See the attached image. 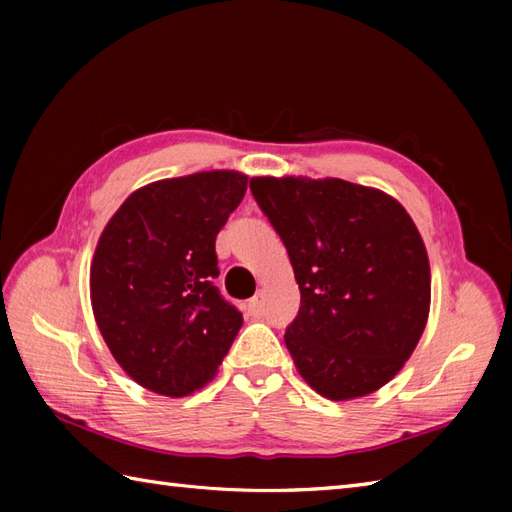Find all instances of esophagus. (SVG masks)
Returning a JSON list of instances; mask_svg holds the SVG:
<instances>
[{"label": "esophagus", "mask_w": 512, "mask_h": 512, "mask_svg": "<svg viewBox=\"0 0 512 512\" xmlns=\"http://www.w3.org/2000/svg\"><path fill=\"white\" fill-rule=\"evenodd\" d=\"M246 308H248L250 317H255V319H257V317H264V310H266V308H264V295H257L255 299H250Z\"/></svg>", "instance_id": "1"}]
</instances>
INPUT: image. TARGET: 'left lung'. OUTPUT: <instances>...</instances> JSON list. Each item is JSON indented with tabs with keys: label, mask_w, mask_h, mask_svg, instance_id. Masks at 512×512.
<instances>
[{
	"label": "left lung",
	"mask_w": 512,
	"mask_h": 512,
	"mask_svg": "<svg viewBox=\"0 0 512 512\" xmlns=\"http://www.w3.org/2000/svg\"><path fill=\"white\" fill-rule=\"evenodd\" d=\"M301 290L286 347L328 400L387 385L416 350L431 306V268L416 224L391 195L341 178H250Z\"/></svg>",
	"instance_id": "obj_1"
}]
</instances>
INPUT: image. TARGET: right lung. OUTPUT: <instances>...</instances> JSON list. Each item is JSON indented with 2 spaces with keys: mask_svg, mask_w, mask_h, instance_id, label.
Instances as JSON below:
<instances>
[{
  "mask_svg": "<svg viewBox=\"0 0 512 512\" xmlns=\"http://www.w3.org/2000/svg\"><path fill=\"white\" fill-rule=\"evenodd\" d=\"M246 184L228 169L145 184L99 237L90 266L96 325L123 372L154 394L202 389L242 328V312L213 279L215 237Z\"/></svg>",
  "mask_w": 512,
  "mask_h": 512,
  "instance_id": "1",
  "label": "right lung"
}]
</instances>
